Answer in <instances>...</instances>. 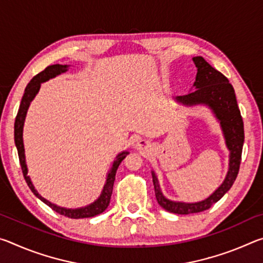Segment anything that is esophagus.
Here are the masks:
<instances>
[{"label":"esophagus","instance_id":"esophagus-1","mask_svg":"<svg viewBox=\"0 0 263 263\" xmlns=\"http://www.w3.org/2000/svg\"><path fill=\"white\" fill-rule=\"evenodd\" d=\"M147 141H145V140H139L137 142V145H136V147L138 148V149H145V148H147Z\"/></svg>","mask_w":263,"mask_h":263}]
</instances>
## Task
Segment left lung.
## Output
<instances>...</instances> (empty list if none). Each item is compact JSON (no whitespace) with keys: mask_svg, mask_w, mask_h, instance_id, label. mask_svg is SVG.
Masks as SVG:
<instances>
[{"mask_svg":"<svg viewBox=\"0 0 263 263\" xmlns=\"http://www.w3.org/2000/svg\"><path fill=\"white\" fill-rule=\"evenodd\" d=\"M193 61L197 67L193 91L183 96H176L175 99L184 105L193 106L203 104L212 110L220 124L226 146L230 151V162L228 174L218 189L204 201L196 203L175 202L164 197L160 189L158 177L152 172L155 197L160 206L168 212L177 213V215H190V213L205 211L228 193L239 173L245 139L242 117L232 84L229 82L228 78L204 60V58L194 57Z\"/></svg>","mask_w":263,"mask_h":263,"instance_id":"left-lung-1","label":"left lung"}]
</instances>
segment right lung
<instances>
[{
    "label": "right lung",
    "mask_w": 263,
    "mask_h": 263,
    "mask_svg": "<svg viewBox=\"0 0 263 263\" xmlns=\"http://www.w3.org/2000/svg\"><path fill=\"white\" fill-rule=\"evenodd\" d=\"M68 67L69 65H59V64L47 66L43 72L33 77L32 80L29 82L28 86H26L24 95L22 97L18 112H17V116H16V121H15V144H16L17 151H18V158H20L22 172H23L24 179L26 181V183H28L29 188L31 189V191H32V193L37 196L42 202H44L46 205L50 206L52 210H54L55 212L60 213V215L65 217L72 218V219H79V218H90V217L100 215V213L103 212L105 209L109 206L111 194H112V189H114L116 172H117L118 166L121 164L123 160L125 159L128 152L127 151H124V152L119 153L117 157H116V160L112 163V167H111L110 172L108 173V176H106L105 184L103 186V190H102L100 197L97 198L95 202H92L87 206L79 208V209H67V208L58 206L55 204L48 202L47 199L42 197V196L38 194V191L34 189L30 176H28V167H26V162H25V151H24V144H23V126H24L25 116H26V112H28L30 103L34 99V96L38 94L42 83L52 78H55L57 75H59L61 73L67 72Z\"/></svg>",
    "instance_id": "add662e5"
}]
</instances>
